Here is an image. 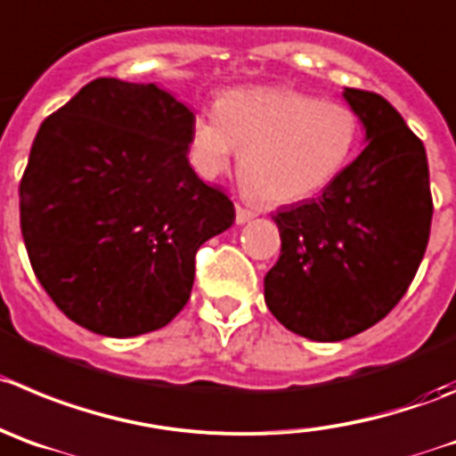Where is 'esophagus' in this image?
<instances>
[{"instance_id": "esophagus-1", "label": "esophagus", "mask_w": 456, "mask_h": 456, "mask_svg": "<svg viewBox=\"0 0 456 456\" xmlns=\"http://www.w3.org/2000/svg\"><path fill=\"white\" fill-rule=\"evenodd\" d=\"M252 218H256V214H254V211H249V208H245V207H240V204H236V223L238 224L249 223V220H252Z\"/></svg>"}]
</instances>
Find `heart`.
Here are the masks:
<instances>
[{
  "instance_id": "1",
  "label": "heart",
  "mask_w": 456,
  "mask_h": 456,
  "mask_svg": "<svg viewBox=\"0 0 456 456\" xmlns=\"http://www.w3.org/2000/svg\"><path fill=\"white\" fill-rule=\"evenodd\" d=\"M360 118L339 101L290 87H240L195 114L191 155L218 177L240 152V177L274 204L299 202L333 184L351 161Z\"/></svg>"
}]
</instances>
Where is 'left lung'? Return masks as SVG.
<instances>
[{
    "label": "left lung",
    "mask_w": 456,
    "mask_h": 456,
    "mask_svg": "<svg viewBox=\"0 0 456 456\" xmlns=\"http://www.w3.org/2000/svg\"><path fill=\"white\" fill-rule=\"evenodd\" d=\"M364 151L319 198L281 208L265 304L292 333L339 342L378 324L410 288L432 224L425 146L380 94L344 87Z\"/></svg>",
    "instance_id": "left-lung-1"
}]
</instances>
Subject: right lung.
Listing matches in <instances>:
<instances>
[{"label": "right lung", "instance_id": "obj_1", "mask_svg": "<svg viewBox=\"0 0 456 456\" xmlns=\"http://www.w3.org/2000/svg\"><path fill=\"white\" fill-rule=\"evenodd\" d=\"M193 118L155 83L96 78L37 130L24 245L46 295L92 333L164 329L189 301L195 252L236 220L191 168Z\"/></svg>", "mask_w": 456, "mask_h": 456}]
</instances>
